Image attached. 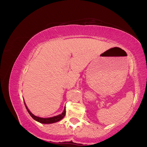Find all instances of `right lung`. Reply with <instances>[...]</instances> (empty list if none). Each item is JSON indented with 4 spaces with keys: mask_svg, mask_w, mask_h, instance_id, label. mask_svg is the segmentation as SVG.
Here are the masks:
<instances>
[{
    "mask_svg": "<svg viewBox=\"0 0 147 147\" xmlns=\"http://www.w3.org/2000/svg\"><path fill=\"white\" fill-rule=\"evenodd\" d=\"M24 105L26 106V108L27 109L28 113H29V115H30L32 118L35 119V121H37L40 123H43V124H52L54 123H56L57 121H59L60 120H61L63 118H64V117H65V108H64V111L61 114L57 115V116H55V117H50V118H41L39 117H37L34 115V114H32L30 112V110L28 109V107L26 106L25 102H24Z\"/></svg>",
    "mask_w": 147,
    "mask_h": 147,
    "instance_id": "right-lung-1",
    "label": "right lung"
}]
</instances>
